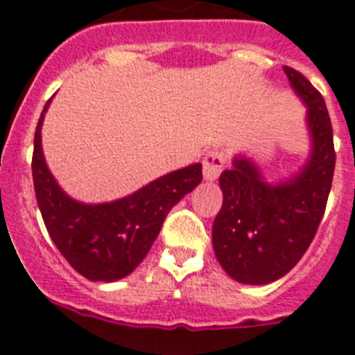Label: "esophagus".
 Wrapping results in <instances>:
<instances>
[{
	"instance_id": "34e87169",
	"label": "esophagus",
	"mask_w": 355,
	"mask_h": 355,
	"mask_svg": "<svg viewBox=\"0 0 355 355\" xmlns=\"http://www.w3.org/2000/svg\"><path fill=\"white\" fill-rule=\"evenodd\" d=\"M224 171V158H222L220 153L211 150L202 159V175H205L206 181H215L218 180L220 172Z\"/></svg>"
}]
</instances>
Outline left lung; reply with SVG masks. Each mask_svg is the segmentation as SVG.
<instances>
[{"label":"left lung","mask_w":355,"mask_h":355,"mask_svg":"<svg viewBox=\"0 0 355 355\" xmlns=\"http://www.w3.org/2000/svg\"><path fill=\"white\" fill-rule=\"evenodd\" d=\"M284 72L307 106V163L288 180L266 183L258 165L238 155L218 178L224 202L213 222V249L241 284L274 283L300 261L324 216L336 165L324 97L299 71L284 65Z\"/></svg>","instance_id":"1"}]
</instances>
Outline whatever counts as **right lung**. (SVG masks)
<instances>
[{
	"instance_id": "add662e5",
	"label": "right lung",
	"mask_w": 355,
	"mask_h": 355,
	"mask_svg": "<svg viewBox=\"0 0 355 355\" xmlns=\"http://www.w3.org/2000/svg\"><path fill=\"white\" fill-rule=\"evenodd\" d=\"M49 103L51 99L37 124L31 159L44 224L56 249L83 277L105 283L119 281L142 263L168 211L202 181V165L193 163L168 172L112 202H78L58 187L44 159L40 130Z\"/></svg>"
}]
</instances>
